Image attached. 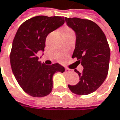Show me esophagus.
<instances>
[{"instance_id":"esophagus-1","label":"esophagus","mask_w":120,"mask_h":120,"mask_svg":"<svg viewBox=\"0 0 120 120\" xmlns=\"http://www.w3.org/2000/svg\"><path fill=\"white\" fill-rule=\"evenodd\" d=\"M70 69H68V68H65V72H70Z\"/></svg>"}]
</instances>
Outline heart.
I'll return each mask as SVG.
<instances>
[{"label": "heart", "mask_w": 120, "mask_h": 120, "mask_svg": "<svg viewBox=\"0 0 120 120\" xmlns=\"http://www.w3.org/2000/svg\"><path fill=\"white\" fill-rule=\"evenodd\" d=\"M62 34H63V37H66V36H68L74 35V34L73 30L71 28H69L68 26H65L62 30Z\"/></svg>", "instance_id": "b5f03b06"}]
</instances>
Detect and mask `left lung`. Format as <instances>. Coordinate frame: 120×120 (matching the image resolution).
Here are the masks:
<instances>
[{"instance_id":"obj_1","label":"left lung","mask_w":120,"mask_h":120,"mask_svg":"<svg viewBox=\"0 0 120 120\" xmlns=\"http://www.w3.org/2000/svg\"><path fill=\"white\" fill-rule=\"evenodd\" d=\"M67 25L76 35L72 58H76L84 69L75 85H68L75 94L86 95L94 92L103 83L109 71L110 49L104 32L94 22L78 17H65Z\"/></svg>"}]
</instances>
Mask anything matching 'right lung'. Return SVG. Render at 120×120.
Segmentation results:
<instances>
[{
	"instance_id": "right-lung-1",
	"label": "right lung",
	"mask_w": 120,
	"mask_h": 120,
	"mask_svg": "<svg viewBox=\"0 0 120 120\" xmlns=\"http://www.w3.org/2000/svg\"><path fill=\"white\" fill-rule=\"evenodd\" d=\"M64 22L61 16H36L24 21L15 34L10 53L11 69L21 88L32 97L49 94L54 74L65 71L59 63H40L36 55L39 51H44L46 36Z\"/></svg>"
}]
</instances>
